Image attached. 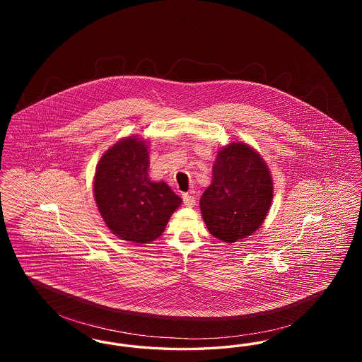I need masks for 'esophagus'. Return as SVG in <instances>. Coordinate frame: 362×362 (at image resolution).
I'll return each instance as SVG.
<instances>
[{
	"instance_id": "esophagus-1",
	"label": "esophagus",
	"mask_w": 362,
	"mask_h": 362,
	"mask_svg": "<svg viewBox=\"0 0 362 362\" xmlns=\"http://www.w3.org/2000/svg\"><path fill=\"white\" fill-rule=\"evenodd\" d=\"M182 198H183V204H185L186 206H192V205L195 204V197L191 195L189 192L182 194Z\"/></svg>"
}]
</instances>
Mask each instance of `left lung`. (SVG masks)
<instances>
[{"instance_id":"left-lung-1","label":"left lung","mask_w":362,"mask_h":362,"mask_svg":"<svg viewBox=\"0 0 362 362\" xmlns=\"http://www.w3.org/2000/svg\"><path fill=\"white\" fill-rule=\"evenodd\" d=\"M273 201V179L255 149L232 142L218 151L213 180L199 201L209 232L225 243L252 235Z\"/></svg>"}]
</instances>
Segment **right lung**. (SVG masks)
Returning <instances> with one entry per match:
<instances>
[{"mask_svg": "<svg viewBox=\"0 0 362 362\" xmlns=\"http://www.w3.org/2000/svg\"><path fill=\"white\" fill-rule=\"evenodd\" d=\"M148 170V145L138 137L114 144L96 167V205L108 229L122 240H156L182 204L167 183L152 182Z\"/></svg>", "mask_w": 362, "mask_h": 362, "instance_id": "right-lung-1", "label": "right lung"}]
</instances>
